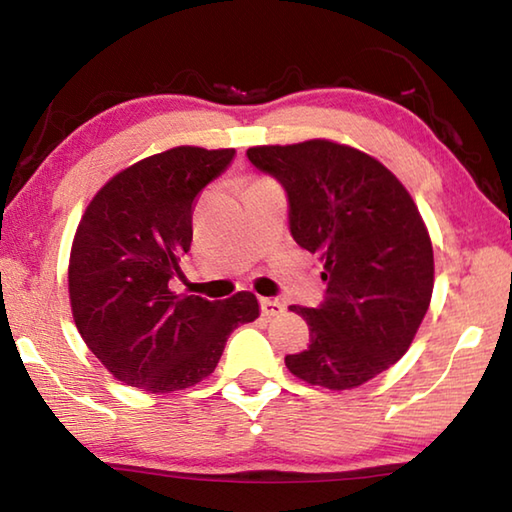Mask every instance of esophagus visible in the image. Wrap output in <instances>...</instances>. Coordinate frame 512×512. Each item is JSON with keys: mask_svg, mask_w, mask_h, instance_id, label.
I'll return each instance as SVG.
<instances>
[{"mask_svg": "<svg viewBox=\"0 0 512 512\" xmlns=\"http://www.w3.org/2000/svg\"><path fill=\"white\" fill-rule=\"evenodd\" d=\"M259 307H262L264 316H280L284 311V302L277 298H262L259 300Z\"/></svg>", "mask_w": 512, "mask_h": 512, "instance_id": "obj_1", "label": "esophagus"}]
</instances>
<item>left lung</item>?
Segmentation results:
<instances>
[{
    "mask_svg": "<svg viewBox=\"0 0 512 512\" xmlns=\"http://www.w3.org/2000/svg\"><path fill=\"white\" fill-rule=\"evenodd\" d=\"M246 155L284 187L293 239L325 264V300L289 307L307 320L309 345L284 363L329 391L366 384L404 357L429 309L433 248L418 207L352 146L307 140Z\"/></svg>",
    "mask_w": 512,
    "mask_h": 512,
    "instance_id": "obj_1",
    "label": "left lung"
}]
</instances>
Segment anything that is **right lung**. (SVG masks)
<instances>
[{
	"label": "right lung",
	"mask_w": 512,
	"mask_h": 512,
	"mask_svg": "<svg viewBox=\"0 0 512 512\" xmlns=\"http://www.w3.org/2000/svg\"><path fill=\"white\" fill-rule=\"evenodd\" d=\"M235 149L176 146L119 171L85 207L69 255V302L83 341L112 377L149 393L212 375L225 341L259 316L257 298L176 296L196 196Z\"/></svg>",
	"instance_id": "1"
}]
</instances>
